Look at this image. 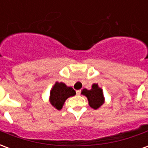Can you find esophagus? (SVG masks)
<instances>
[{
  "instance_id": "1",
  "label": "esophagus",
  "mask_w": 148,
  "mask_h": 148,
  "mask_svg": "<svg viewBox=\"0 0 148 148\" xmlns=\"http://www.w3.org/2000/svg\"><path fill=\"white\" fill-rule=\"evenodd\" d=\"M76 93H77V94H80V93H81V90H77V91H76Z\"/></svg>"
}]
</instances>
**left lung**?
<instances>
[{
    "label": "left lung",
    "mask_w": 148,
    "mask_h": 148,
    "mask_svg": "<svg viewBox=\"0 0 148 148\" xmlns=\"http://www.w3.org/2000/svg\"><path fill=\"white\" fill-rule=\"evenodd\" d=\"M82 93L86 97L89 101V105L93 109H97L104 103L102 90L98 87L97 84H93L90 90L83 89Z\"/></svg>",
    "instance_id": "left-lung-1"
}]
</instances>
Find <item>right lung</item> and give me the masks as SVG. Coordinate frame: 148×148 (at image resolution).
I'll return each mask as SVG.
<instances>
[{
    "label": "right lung",
    "instance_id": "add662e5",
    "mask_svg": "<svg viewBox=\"0 0 148 148\" xmlns=\"http://www.w3.org/2000/svg\"><path fill=\"white\" fill-rule=\"evenodd\" d=\"M76 94L75 90L72 87L66 86L62 82H56L51 91L50 101L55 109L60 110L62 108L65 101L70 97Z\"/></svg>",
    "mask_w": 148,
    "mask_h": 148
}]
</instances>
